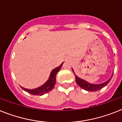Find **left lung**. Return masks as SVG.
Here are the masks:
<instances>
[{
  "mask_svg": "<svg viewBox=\"0 0 122 122\" xmlns=\"http://www.w3.org/2000/svg\"><path fill=\"white\" fill-rule=\"evenodd\" d=\"M72 70H73V73H74V75H75V80H76V82H77V84H78L82 89H83V90L90 92L98 91V90L102 89L103 87L106 86V85L110 82V80H111L112 78V76H113V73H112V76L110 77V78L107 81H105L103 83H100V84H93V83H89V82L85 81V80H83L82 78H80V77H78V76H77V75H75V73H74V71H73V68H72Z\"/></svg>",
  "mask_w": 122,
  "mask_h": 122,
  "instance_id": "1",
  "label": "left lung"
}]
</instances>
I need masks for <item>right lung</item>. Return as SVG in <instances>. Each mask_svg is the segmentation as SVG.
I'll return each instance as SVG.
<instances>
[{
	"instance_id": "obj_1",
	"label": "right lung",
	"mask_w": 122,
	"mask_h": 122,
	"mask_svg": "<svg viewBox=\"0 0 122 122\" xmlns=\"http://www.w3.org/2000/svg\"><path fill=\"white\" fill-rule=\"evenodd\" d=\"M63 63H62V64L60 66L52 70L48 80L41 86L36 88H34V89H28V88H24L22 86H21V88H22L24 91L27 92L32 95H42L45 93H48L54 88V86H55V83H56V75H57V73L59 72V70H60Z\"/></svg>"
}]
</instances>
